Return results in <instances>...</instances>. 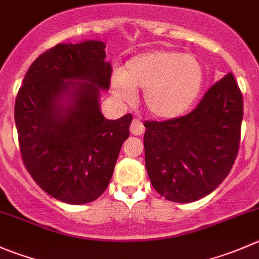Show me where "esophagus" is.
<instances>
[{
    "instance_id": "esophagus-1",
    "label": "esophagus",
    "mask_w": 259,
    "mask_h": 259,
    "mask_svg": "<svg viewBox=\"0 0 259 259\" xmlns=\"http://www.w3.org/2000/svg\"><path fill=\"white\" fill-rule=\"evenodd\" d=\"M144 125H143L139 120H133L132 125H130V133H132L133 135L139 137V135H142L143 133H144Z\"/></svg>"
}]
</instances>
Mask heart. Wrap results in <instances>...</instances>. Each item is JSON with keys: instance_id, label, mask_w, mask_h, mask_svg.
I'll list each match as a JSON object with an SVG mask.
<instances>
[{"instance_id": "1", "label": "heart", "mask_w": 259, "mask_h": 259, "mask_svg": "<svg viewBox=\"0 0 259 259\" xmlns=\"http://www.w3.org/2000/svg\"><path fill=\"white\" fill-rule=\"evenodd\" d=\"M204 68L199 59L175 50H150L134 55L122 73L111 78L114 96L133 104L143 92L145 111L158 120L182 116L195 104L204 86Z\"/></svg>"}]
</instances>
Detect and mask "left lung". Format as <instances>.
I'll return each instance as SVG.
<instances>
[{
	"label": "left lung",
	"instance_id": "1",
	"mask_svg": "<svg viewBox=\"0 0 259 259\" xmlns=\"http://www.w3.org/2000/svg\"><path fill=\"white\" fill-rule=\"evenodd\" d=\"M242 120L243 97L229 73L191 114L145 122V168L155 191L181 204L211 193L234 164Z\"/></svg>",
	"mask_w": 259,
	"mask_h": 259
}]
</instances>
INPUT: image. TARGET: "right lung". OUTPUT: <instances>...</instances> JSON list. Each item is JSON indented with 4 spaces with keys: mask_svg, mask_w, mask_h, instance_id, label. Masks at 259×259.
Returning a JSON list of instances; mask_svg holds the SVG:
<instances>
[{
    "mask_svg": "<svg viewBox=\"0 0 259 259\" xmlns=\"http://www.w3.org/2000/svg\"><path fill=\"white\" fill-rule=\"evenodd\" d=\"M106 44H58L34 60L15 102L22 160L35 182L59 201L83 205L109 186L133 116L102 115L110 89Z\"/></svg>",
    "mask_w": 259,
    "mask_h": 259,
    "instance_id": "add662e5",
    "label": "right lung"
}]
</instances>
